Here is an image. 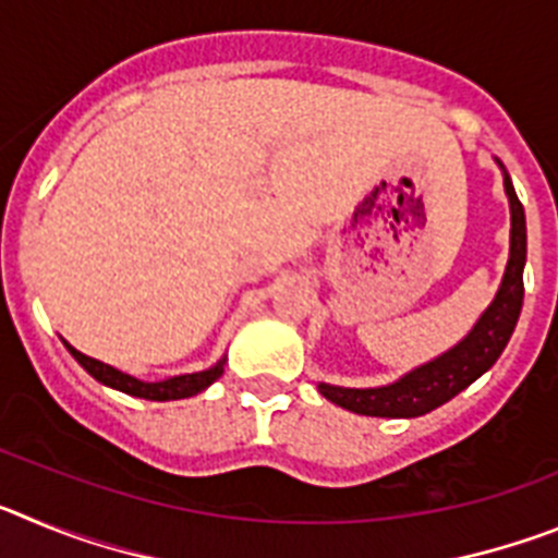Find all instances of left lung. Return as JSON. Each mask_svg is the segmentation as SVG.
Wrapping results in <instances>:
<instances>
[{"mask_svg": "<svg viewBox=\"0 0 558 558\" xmlns=\"http://www.w3.org/2000/svg\"><path fill=\"white\" fill-rule=\"evenodd\" d=\"M500 165V161H497ZM502 167V165H500ZM502 186L509 195L511 206V251L509 265L502 274L500 290L495 302L486 307V313L477 318L472 332L456 343L450 352L438 354L425 366L413 368L405 377H399L391 386L379 388H340L322 383L318 391L347 411L360 416H386V418H411L425 416L433 408L450 402L456 393L472 386L483 372H489L509 343L511 332L517 327L522 310V268H525V251H529V236H525V211L517 198L514 184L509 172L502 170Z\"/></svg>", "mask_w": 558, "mask_h": 558, "instance_id": "left-lung-1", "label": "left lung"}]
</instances>
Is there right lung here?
<instances>
[{
  "mask_svg": "<svg viewBox=\"0 0 558 558\" xmlns=\"http://www.w3.org/2000/svg\"><path fill=\"white\" fill-rule=\"evenodd\" d=\"M66 343V340H63ZM66 349L72 352V357L86 368L97 383L108 388H117L122 393H131V397H140V399H153V402H167V399H186V397H195L201 393L204 388H209L215 379L223 374V363L226 357L220 360L218 366L206 368V372H195V374H179V377H170V379H161V383H142V379L131 377V374L120 372V368L108 366V363H100V360L88 357V354L77 352L75 347Z\"/></svg>",
  "mask_w": 558,
  "mask_h": 558,
  "instance_id": "obj_1",
  "label": "right lung"
}]
</instances>
